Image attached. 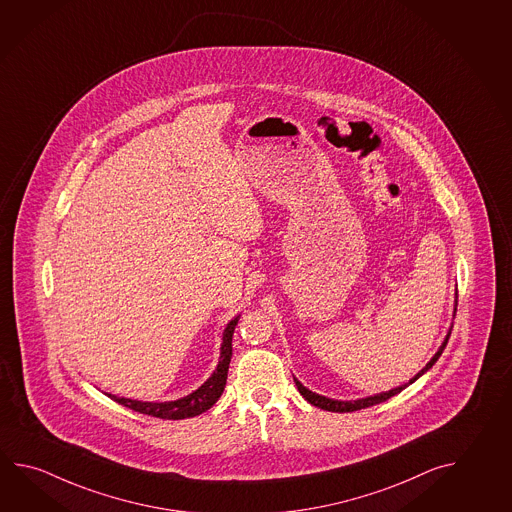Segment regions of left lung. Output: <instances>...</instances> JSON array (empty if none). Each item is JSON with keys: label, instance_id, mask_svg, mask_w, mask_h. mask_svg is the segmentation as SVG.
<instances>
[{"label": "left lung", "instance_id": "8db88e82", "mask_svg": "<svg viewBox=\"0 0 512 512\" xmlns=\"http://www.w3.org/2000/svg\"><path fill=\"white\" fill-rule=\"evenodd\" d=\"M452 330V328H450ZM450 330L447 337H445V341H443V345L439 346L438 352L434 354V357L428 361L427 365L423 370H419L416 376L412 377L408 383L405 385L397 386V388H392V390H388V392H381V394H377V396L363 397V399H355V401H337V399H330V397L319 396V394H315L312 390H308L306 386L297 379V377H293V381H295V385H297V390L301 392V396L313 405V407L323 408V410H328V412H354V410H361V408L372 407V405H377V403H383L386 399H390L392 396H396L399 394L401 390H405L408 385H412L416 379L423 376L427 370H430L432 366L436 365V361L439 359V355L443 354V350H445V346L449 343Z\"/></svg>", "mask_w": 512, "mask_h": 512}]
</instances>
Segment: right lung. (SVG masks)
I'll use <instances>...</instances> for the list:
<instances>
[{
  "label": "right lung",
  "instance_id": "1",
  "mask_svg": "<svg viewBox=\"0 0 512 512\" xmlns=\"http://www.w3.org/2000/svg\"><path fill=\"white\" fill-rule=\"evenodd\" d=\"M239 323V317L231 319L224 334H222V345H220V359L217 370L211 374L204 385L191 392L189 396L180 397L177 401H164V403H147V401H136V399H126V397H116L113 394H107L116 403L131 408L140 414H147L153 418L160 419H186L195 418L208 408L213 407L219 397L224 392L226 379H228V368L231 361V339L235 326Z\"/></svg>",
  "mask_w": 512,
  "mask_h": 512
}]
</instances>
